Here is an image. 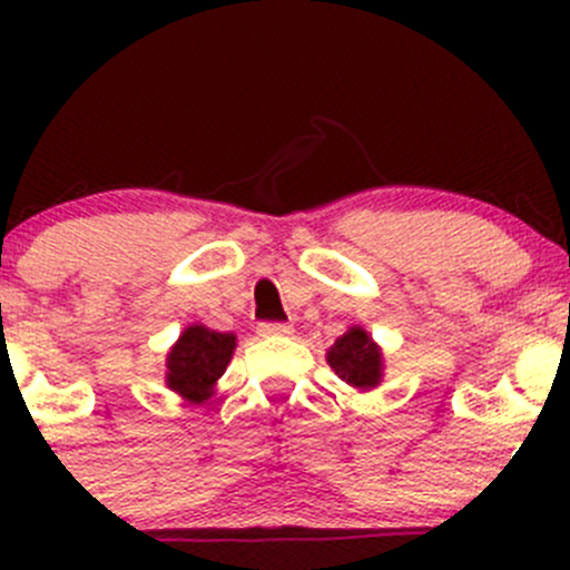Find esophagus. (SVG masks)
I'll return each instance as SVG.
<instances>
[{"instance_id":"1","label":"esophagus","mask_w":570,"mask_h":570,"mask_svg":"<svg viewBox=\"0 0 570 570\" xmlns=\"http://www.w3.org/2000/svg\"><path fill=\"white\" fill-rule=\"evenodd\" d=\"M295 333V327L286 325V322H262L258 325V336L269 338V336H292Z\"/></svg>"}]
</instances>
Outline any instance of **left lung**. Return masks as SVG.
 I'll return each mask as SVG.
<instances>
[{
  "label": "left lung",
  "mask_w": 570,
  "mask_h": 570,
  "mask_svg": "<svg viewBox=\"0 0 570 570\" xmlns=\"http://www.w3.org/2000/svg\"><path fill=\"white\" fill-rule=\"evenodd\" d=\"M327 364L355 389H375L383 377V353L364 327L353 325L327 350Z\"/></svg>",
  "instance_id": "left-lung-1"
}]
</instances>
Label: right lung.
Here are the masks:
<instances>
[{"mask_svg": "<svg viewBox=\"0 0 570 570\" xmlns=\"http://www.w3.org/2000/svg\"><path fill=\"white\" fill-rule=\"evenodd\" d=\"M237 336L217 333L206 325H189L168 353L165 383L189 402L209 400L212 389L232 361Z\"/></svg>", "mask_w": 570, "mask_h": 570, "instance_id": "obj_1", "label": "right lung"}]
</instances>
